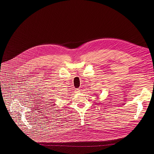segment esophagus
Returning <instances> with one entry per match:
<instances>
[{
	"label": "esophagus",
	"mask_w": 154,
	"mask_h": 154,
	"mask_svg": "<svg viewBox=\"0 0 154 154\" xmlns=\"http://www.w3.org/2000/svg\"><path fill=\"white\" fill-rule=\"evenodd\" d=\"M75 91L76 93H79L80 92V90H79V89H75Z\"/></svg>",
	"instance_id": "esophagus-1"
}]
</instances>
